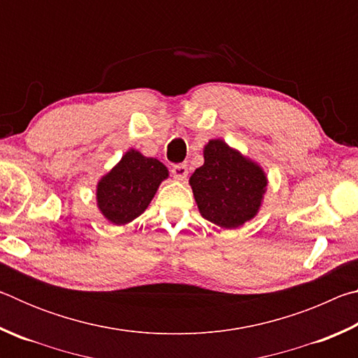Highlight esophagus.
I'll return each instance as SVG.
<instances>
[{"instance_id": "34e87169", "label": "esophagus", "mask_w": 358, "mask_h": 358, "mask_svg": "<svg viewBox=\"0 0 358 358\" xmlns=\"http://www.w3.org/2000/svg\"><path fill=\"white\" fill-rule=\"evenodd\" d=\"M172 175L177 180H186L187 177V166L186 164H177L172 167Z\"/></svg>"}]
</instances>
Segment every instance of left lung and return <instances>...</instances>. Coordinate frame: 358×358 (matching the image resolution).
Here are the masks:
<instances>
[{"label": "left lung", "instance_id": "left-lung-1", "mask_svg": "<svg viewBox=\"0 0 358 358\" xmlns=\"http://www.w3.org/2000/svg\"><path fill=\"white\" fill-rule=\"evenodd\" d=\"M203 159L189 178L201 215L224 229H237L252 220L266 191L262 167L221 138L205 145Z\"/></svg>", "mask_w": 358, "mask_h": 358}]
</instances>
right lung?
Masks as SVG:
<instances>
[{
	"label": "right lung",
	"instance_id": "right-lung-1",
	"mask_svg": "<svg viewBox=\"0 0 358 358\" xmlns=\"http://www.w3.org/2000/svg\"><path fill=\"white\" fill-rule=\"evenodd\" d=\"M167 167L137 150L126 151L121 161L99 180L96 199L101 213L112 224L124 226L141 216L155 197Z\"/></svg>",
	"mask_w": 358,
	"mask_h": 358
}]
</instances>
